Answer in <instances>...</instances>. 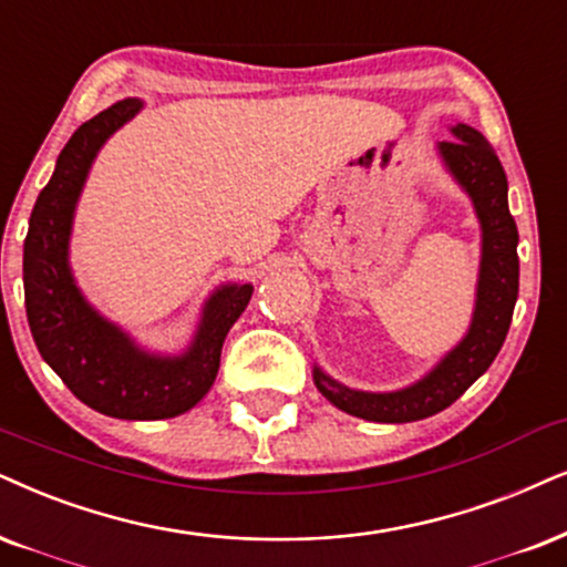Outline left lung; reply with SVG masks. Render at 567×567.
<instances>
[{"mask_svg": "<svg viewBox=\"0 0 567 567\" xmlns=\"http://www.w3.org/2000/svg\"><path fill=\"white\" fill-rule=\"evenodd\" d=\"M440 156L450 175L474 200L482 225V267L468 334L424 379L398 392H361L313 367V384L329 403L377 424H405L444 411L492 367L511 329L518 300V227L507 209V177L489 141L471 125L450 127Z\"/></svg>", "mask_w": 567, "mask_h": 567, "instance_id": "left-lung-1", "label": "left lung"}]
</instances>
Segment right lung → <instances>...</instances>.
<instances>
[{"label":"right lung","instance_id":"right-lung-1","mask_svg":"<svg viewBox=\"0 0 567 567\" xmlns=\"http://www.w3.org/2000/svg\"><path fill=\"white\" fill-rule=\"evenodd\" d=\"M138 99L112 104L83 123L62 148L39 193L23 246L25 313L35 348L70 392L93 411L127 421L172 419L212 390L221 342L246 311L254 285H221L183 355H154L93 308L70 271L75 204L99 148L141 112Z\"/></svg>","mask_w":567,"mask_h":567}]
</instances>
